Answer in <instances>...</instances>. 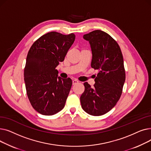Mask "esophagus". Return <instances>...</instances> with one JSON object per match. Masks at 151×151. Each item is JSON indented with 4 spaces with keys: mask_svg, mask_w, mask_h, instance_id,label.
<instances>
[{
    "mask_svg": "<svg viewBox=\"0 0 151 151\" xmlns=\"http://www.w3.org/2000/svg\"><path fill=\"white\" fill-rule=\"evenodd\" d=\"M72 83H73V85H75V84H78V83H79V81H77V80H73Z\"/></svg>",
    "mask_w": 151,
    "mask_h": 151,
    "instance_id": "esophagus-1",
    "label": "esophagus"
}]
</instances>
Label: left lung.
<instances>
[{"label":"left lung","instance_id":"obj_1","mask_svg":"<svg viewBox=\"0 0 151 151\" xmlns=\"http://www.w3.org/2000/svg\"><path fill=\"white\" fill-rule=\"evenodd\" d=\"M91 48V67L99 70L93 88L84 83L81 96L82 108L90 115L107 113L119 100L125 80L124 59L120 47L109 35L96 30L83 35Z\"/></svg>","mask_w":151,"mask_h":151}]
</instances>
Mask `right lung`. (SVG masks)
<instances>
[{
  "instance_id": "add662e5",
  "label": "right lung",
  "mask_w": 151,
  "mask_h": 151,
  "mask_svg": "<svg viewBox=\"0 0 151 151\" xmlns=\"http://www.w3.org/2000/svg\"><path fill=\"white\" fill-rule=\"evenodd\" d=\"M75 35H62L51 32L32 45L28 52L24 72L29 100L37 111L52 116L65 106L72 81L58 76L55 69L63 62L73 45Z\"/></svg>"
}]
</instances>
